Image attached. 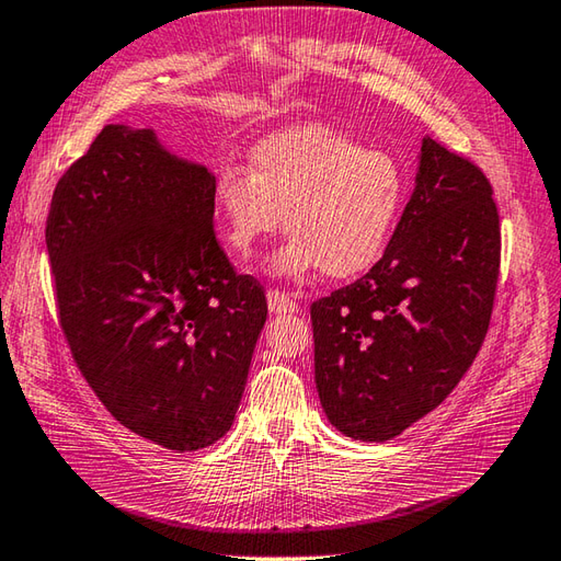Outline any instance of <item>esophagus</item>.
<instances>
[{"label":"esophagus","instance_id":"34e87169","mask_svg":"<svg viewBox=\"0 0 561 561\" xmlns=\"http://www.w3.org/2000/svg\"><path fill=\"white\" fill-rule=\"evenodd\" d=\"M267 306H270L272 313H296V311H299V301H296L294 296L279 291V289L267 291Z\"/></svg>","mask_w":561,"mask_h":561}]
</instances>
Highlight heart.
Returning a JSON list of instances; mask_svg holds the SVG:
<instances>
[{
  "mask_svg": "<svg viewBox=\"0 0 561 561\" xmlns=\"http://www.w3.org/2000/svg\"><path fill=\"white\" fill-rule=\"evenodd\" d=\"M405 178L397 158L365 148L331 126L306 124L262 138L243 164H221L211 199L226 245L248 257L260 240H291L274 272L333 279L367 272L387 250L403 208Z\"/></svg>",
  "mask_w": 561,
  "mask_h": 561,
  "instance_id": "obj_1",
  "label": "heart"
}]
</instances>
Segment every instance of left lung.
<instances>
[{
	"label": "left lung",
	"instance_id": "8db88e82",
	"mask_svg": "<svg viewBox=\"0 0 561 561\" xmlns=\"http://www.w3.org/2000/svg\"><path fill=\"white\" fill-rule=\"evenodd\" d=\"M477 164L423 138L415 190L381 260L311 306L316 389L331 425L383 443L437 409L484 343L501 228Z\"/></svg>",
	"mask_w": 561,
	"mask_h": 561
}]
</instances>
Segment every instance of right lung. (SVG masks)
I'll use <instances>...</instances> for the list:
<instances>
[{
    "label": "right lung",
    "instance_id": "obj_1",
    "mask_svg": "<svg viewBox=\"0 0 561 561\" xmlns=\"http://www.w3.org/2000/svg\"><path fill=\"white\" fill-rule=\"evenodd\" d=\"M214 172L108 124L53 192L60 325L114 419L178 453L230 431L267 299L214 233Z\"/></svg>",
    "mask_w": 561,
    "mask_h": 561
}]
</instances>
